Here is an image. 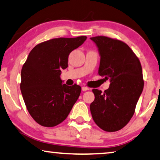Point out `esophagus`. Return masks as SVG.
<instances>
[{"mask_svg": "<svg viewBox=\"0 0 160 160\" xmlns=\"http://www.w3.org/2000/svg\"><path fill=\"white\" fill-rule=\"evenodd\" d=\"M82 91H87V90H89V88L86 86H82Z\"/></svg>", "mask_w": 160, "mask_h": 160, "instance_id": "34e87169", "label": "esophagus"}]
</instances>
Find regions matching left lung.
<instances>
[{
	"label": "left lung",
	"instance_id": "left-lung-1",
	"mask_svg": "<svg viewBox=\"0 0 160 160\" xmlns=\"http://www.w3.org/2000/svg\"><path fill=\"white\" fill-rule=\"evenodd\" d=\"M101 57L98 75L110 80L104 92L92 89L94 101L90 106L95 123L113 132L127 124L144 88L139 59L124 42L99 36L91 37Z\"/></svg>",
	"mask_w": 160,
	"mask_h": 160
}]
</instances>
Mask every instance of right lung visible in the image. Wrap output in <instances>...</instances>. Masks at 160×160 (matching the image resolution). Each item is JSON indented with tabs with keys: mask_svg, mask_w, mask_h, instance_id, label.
I'll return each instance as SVG.
<instances>
[{
	"mask_svg": "<svg viewBox=\"0 0 160 160\" xmlns=\"http://www.w3.org/2000/svg\"><path fill=\"white\" fill-rule=\"evenodd\" d=\"M86 39L85 36L52 39L37 44L28 54L21 70L20 88L28 113L39 124H59L79 98L81 87L63 84L60 75L68 67L70 52Z\"/></svg>",
	"mask_w": 160,
	"mask_h": 160,
	"instance_id": "1",
	"label": "right lung"
}]
</instances>
